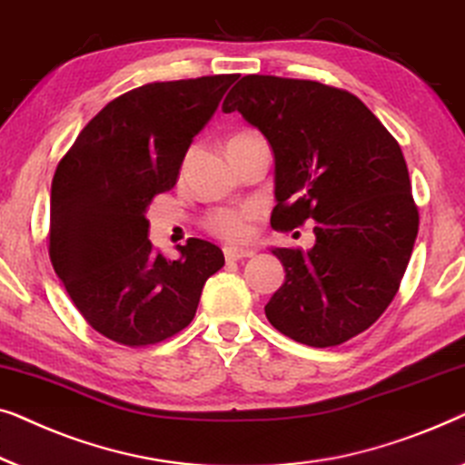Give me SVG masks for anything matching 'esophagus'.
<instances>
[{
	"label": "esophagus",
	"mask_w": 465,
	"mask_h": 465,
	"mask_svg": "<svg viewBox=\"0 0 465 465\" xmlns=\"http://www.w3.org/2000/svg\"><path fill=\"white\" fill-rule=\"evenodd\" d=\"M223 252H225L227 261H242V259H248L254 254L252 251H248V248H238V246H225Z\"/></svg>",
	"instance_id": "34e87169"
}]
</instances>
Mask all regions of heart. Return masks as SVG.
I'll return each instance as SVG.
<instances>
[{"instance_id": "b5f03b06", "label": "heart", "mask_w": 465, "mask_h": 465, "mask_svg": "<svg viewBox=\"0 0 465 465\" xmlns=\"http://www.w3.org/2000/svg\"><path fill=\"white\" fill-rule=\"evenodd\" d=\"M251 134L252 133H238L233 134L232 139H242V136H251ZM254 217H257V208L254 206L217 208V211L206 214L204 227L221 240L242 242L251 235V223Z\"/></svg>"}]
</instances>
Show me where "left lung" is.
Segmentation results:
<instances>
[{
  "mask_svg": "<svg viewBox=\"0 0 465 465\" xmlns=\"http://www.w3.org/2000/svg\"><path fill=\"white\" fill-rule=\"evenodd\" d=\"M223 111H240L273 149V230L316 221L312 251H272L286 280L267 320L312 348L350 341L396 297L420 230L401 145L358 96L312 80L244 75Z\"/></svg>",
  "mask_w": 465,
  "mask_h": 465,
  "instance_id": "1",
  "label": "left lung"
}]
</instances>
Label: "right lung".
I'll return each instance as SVG.
<instances>
[{"mask_svg":"<svg viewBox=\"0 0 465 465\" xmlns=\"http://www.w3.org/2000/svg\"><path fill=\"white\" fill-rule=\"evenodd\" d=\"M238 75L152 82L90 120L58 162L50 193V261L96 332L145 348L189 326L202 289L225 265L219 246L189 238L181 259L153 251L147 206L174 187L193 136Z\"/></svg>","mask_w":465,"mask_h":465,"instance_id":"add662e5","label":"right lung"}]
</instances>
